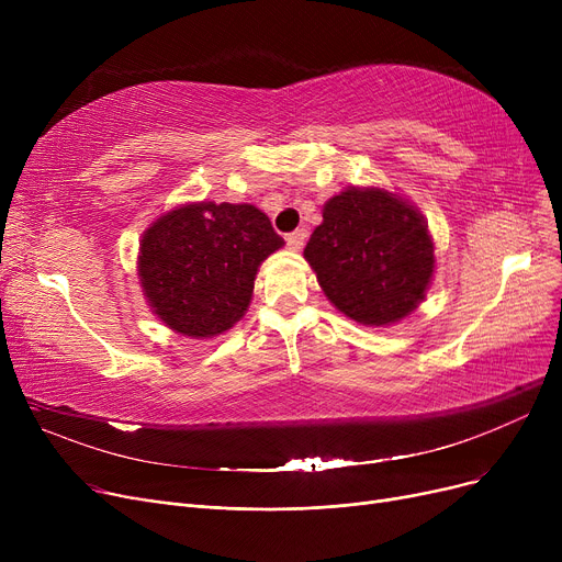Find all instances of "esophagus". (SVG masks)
<instances>
[{"mask_svg": "<svg viewBox=\"0 0 562 562\" xmlns=\"http://www.w3.org/2000/svg\"><path fill=\"white\" fill-rule=\"evenodd\" d=\"M286 246L291 248V250H301L303 246H305V239H307V232L305 229H293V232H289L286 236Z\"/></svg>", "mask_w": 562, "mask_h": 562, "instance_id": "1", "label": "esophagus"}]
</instances>
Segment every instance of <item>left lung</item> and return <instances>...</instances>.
<instances>
[{
    "label": "left lung",
    "instance_id": "left-lung-1",
    "mask_svg": "<svg viewBox=\"0 0 562 562\" xmlns=\"http://www.w3.org/2000/svg\"><path fill=\"white\" fill-rule=\"evenodd\" d=\"M305 259L328 301L364 326H390L407 316L424 301L435 269L424 216L380 189L330 198Z\"/></svg>",
    "mask_w": 562,
    "mask_h": 562
}]
</instances>
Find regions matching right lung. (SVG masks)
Returning <instances> with one entry per match:
<instances>
[{
  "label": "right lung",
  "mask_w": 562,
  "mask_h": 562,
  "mask_svg": "<svg viewBox=\"0 0 562 562\" xmlns=\"http://www.w3.org/2000/svg\"><path fill=\"white\" fill-rule=\"evenodd\" d=\"M282 244L269 216L252 204L180 206L143 234V293L168 328L216 337L244 316L259 263Z\"/></svg>",
  "instance_id": "obj_1"
}]
</instances>
